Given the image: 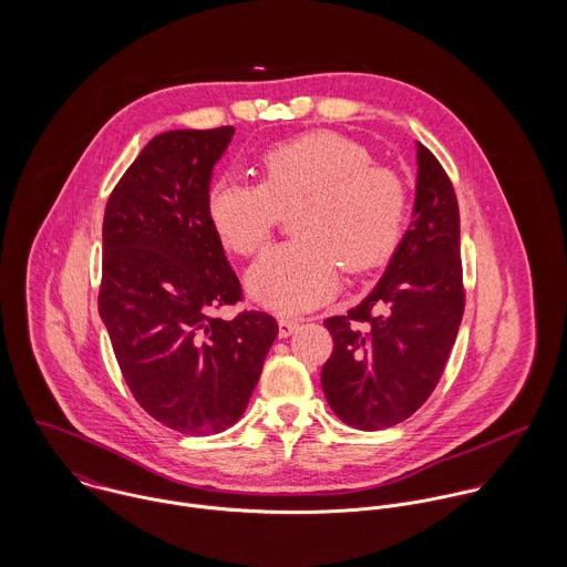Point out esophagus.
<instances>
[{
  "label": "esophagus",
  "mask_w": 567,
  "mask_h": 567,
  "mask_svg": "<svg viewBox=\"0 0 567 567\" xmlns=\"http://www.w3.org/2000/svg\"><path fill=\"white\" fill-rule=\"evenodd\" d=\"M299 324H301V319H279V336L281 338L292 336Z\"/></svg>",
  "instance_id": "1"
}]
</instances>
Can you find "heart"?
Masks as SVG:
<instances>
[{
    "mask_svg": "<svg viewBox=\"0 0 567 567\" xmlns=\"http://www.w3.org/2000/svg\"><path fill=\"white\" fill-rule=\"evenodd\" d=\"M259 185L218 178L207 194L209 223L236 255H255L281 220L299 207V240L268 248L248 270V295L281 315L308 310L340 286V261L353 272L382 266L404 234V178L360 142L312 131L266 148L257 159Z\"/></svg>",
    "mask_w": 567,
    "mask_h": 567,
    "instance_id": "heart-1",
    "label": "heart"
}]
</instances>
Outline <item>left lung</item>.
I'll list each match as a JSON object with an SVG mask.
<instances>
[{"instance_id": "1", "label": "left lung", "mask_w": 567, "mask_h": 567, "mask_svg": "<svg viewBox=\"0 0 567 567\" xmlns=\"http://www.w3.org/2000/svg\"><path fill=\"white\" fill-rule=\"evenodd\" d=\"M412 223L378 286L324 321L333 351L321 371L331 410L358 430L402 423L432 395L463 310L461 216L450 176L416 144Z\"/></svg>"}]
</instances>
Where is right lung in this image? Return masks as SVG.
<instances>
[{"mask_svg":"<svg viewBox=\"0 0 567 567\" xmlns=\"http://www.w3.org/2000/svg\"><path fill=\"white\" fill-rule=\"evenodd\" d=\"M236 128L153 137L109 196L97 312L122 375L159 423L192 436L243 416L279 327L266 312L212 317L243 301L209 214L212 172Z\"/></svg>","mask_w":567,"mask_h":567,"instance_id":"right-lung-1","label":"right lung"}]
</instances>
